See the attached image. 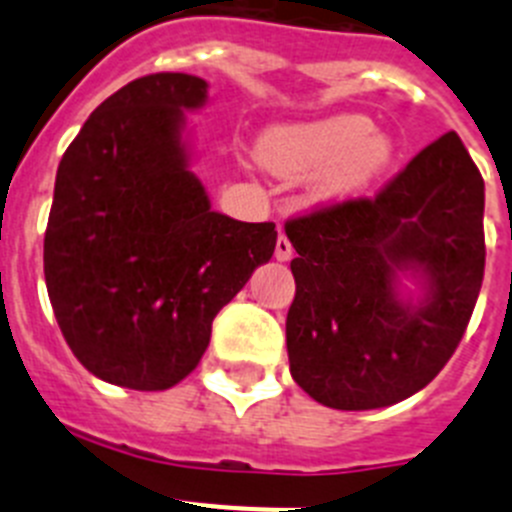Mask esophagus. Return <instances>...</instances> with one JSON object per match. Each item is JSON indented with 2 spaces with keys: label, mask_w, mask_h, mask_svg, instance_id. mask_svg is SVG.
Instances as JSON below:
<instances>
[{
  "label": "esophagus",
  "mask_w": 512,
  "mask_h": 512,
  "mask_svg": "<svg viewBox=\"0 0 512 512\" xmlns=\"http://www.w3.org/2000/svg\"><path fill=\"white\" fill-rule=\"evenodd\" d=\"M292 253H295V248H292L289 238L284 233H279L277 248H274V256H277L279 261H289V259H292Z\"/></svg>",
  "instance_id": "34e87169"
}]
</instances>
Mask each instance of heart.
<instances>
[{"label": "heart", "instance_id": "b5f03b06", "mask_svg": "<svg viewBox=\"0 0 512 512\" xmlns=\"http://www.w3.org/2000/svg\"><path fill=\"white\" fill-rule=\"evenodd\" d=\"M261 158L284 176L320 174L318 197L346 200L377 182L392 161L387 135L372 130L364 115H330L271 130L261 143Z\"/></svg>", "mask_w": 512, "mask_h": 512}]
</instances>
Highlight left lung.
Instances as JSON below:
<instances>
[{
	"instance_id": "obj_1",
	"label": "left lung",
	"mask_w": 512,
	"mask_h": 512,
	"mask_svg": "<svg viewBox=\"0 0 512 512\" xmlns=\"http://www.w3.org/2000/svg\"><path fill=\"white\" fill-rule=\"evenodd\" d=\"M485 182L459 135L433 140L374 197L284 223L297 251L289 372L325 408H387L423 390L459 346L485 277ZM424 279L402 301L396 271Z\"/></svg>"
}]
</instances>
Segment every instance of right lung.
<instances>
[{
    "mask_svg": "<svg viewBox=\"0 0 512 512\" xmlns=\"http://www.w3.org/2000/svg\"><path fill=\"white\" fill-rule=\"evenodd\" d=\"M207 81L148 74L89 115L56 174L43 243L58 328L94 377L169 390L200 364L212 320L277 246L274 223L210 210L189 171L184 110Z\"/></svg>",
    "mask_w": 512,
    "mask_h": 512,
    "instance_id": "obj_1",
    "label": "right lung"
}]
</instances>
